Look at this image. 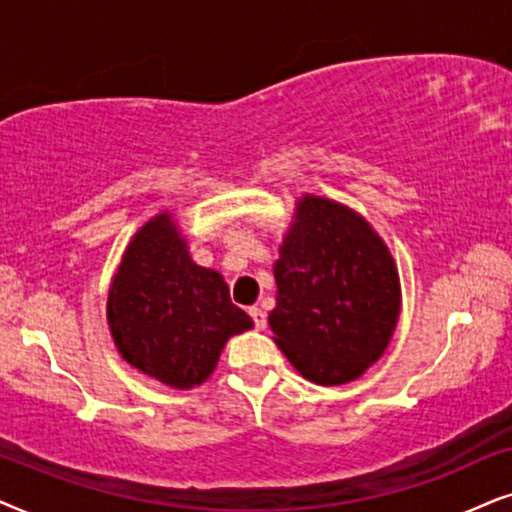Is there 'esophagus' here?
<instances>
[{"instance_id":"1","label":"esophagus","mask_w":512,"mask_h":512,"mask_svg":"<svg viewBox=\"0 0 512 512\" xmlns=\"http://www.w3.org/2000/svg\"><path fill=\"white\" fill-rule=\"evenodd\" d=\"M248 313H250L252 323H255L257 330H264V327H267V313H264L262 309H257V306H252V309H250Z\"/></svg>"}]
</instances>
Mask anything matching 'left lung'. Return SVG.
<instances>
[{"label": "left lung", "instance_id": "obj_1", "mask_svg": "<svg viewBox=\"0 0 512 512\" xmlns=\"http://www.w3.org/2000/svg\"><path fill=\"white\" fill-rule=\"evenodd\" d=\"M274 264V342L304 379H358L391 342L400 316L395 262L365 217L306 194Z\"/></svg>", "mask_w": 512, "mask_h": 512}]
</instances>
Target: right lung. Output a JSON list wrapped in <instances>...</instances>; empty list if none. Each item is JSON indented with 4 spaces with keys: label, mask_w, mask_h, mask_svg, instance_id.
I'll return each instance as SVG.
<instances>
[{
    "label": "right lung",
    "mask_w": 512,
    "mask_h": 512,
    "mask_svg": "<svg viewBox=\"0 0 512 512\" xmlns=\"http://www.w3.org/2000/svg\"><path fill=\"white\" fill-rule=\"evenodd\" d=\"M107 323L128 365L173 388L203 384L229 337L252 327L224 278L189 257L170 213L128 243L109 285Z\"/></svg>",
    "instance_id": "add662e5"
}]
</instances>
